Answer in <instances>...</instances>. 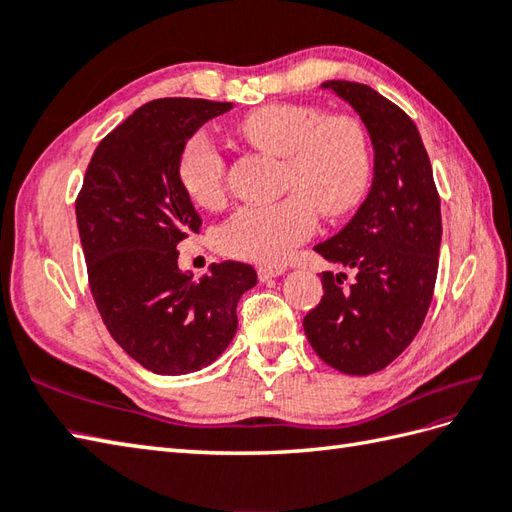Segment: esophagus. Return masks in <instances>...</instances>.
Masks as SVG:
<instances>
[{
  "mask_svg": "<svg viewBox=\"0 0 512 512\" xmlns=\"http://www.w3.org/2000/svg\"><path fill=\"white\" fill-rule=\"evenodd\" d=\"M286 273V266H257V277L266 281V279H273V277H279Z\"/></svg>",
  "mask_w": 512,
  "mask_h": 512,
  "instance_id": "34e87169",
  "label": "esophagus"
}]
</instances>
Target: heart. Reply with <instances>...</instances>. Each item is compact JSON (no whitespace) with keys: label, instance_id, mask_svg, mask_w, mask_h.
<instances>
[{"label":"heart","instance_id":"1","mask_svg":"<svg viewBox=\"0 0 512 512\" xmlns=\"http://www.w3.org/2000/svg\"><path fill=\"white\" fill-rule=\"evenodd\" d=\"M248 145L279 156V191L270 204L242 206L217 231L222 253L257 264L284 262L308 239L317 213L336 217L361 200L372 171L365 127L354 116L325 114L301 103L257 107L237 123ZM184 193L204 209H215L226 195V156L215 140L198 132L178 158Z\"/></svg>","mask_w":512,"mask_h":512}]
</instances>
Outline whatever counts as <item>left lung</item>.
<instances>
[{"mask_svg": "<svg viewBox=\"0 0 512 512\" xmlns=\"http://www.w3.org/2000/svg\"><path fill=\"white\" fill-rule=\"evenodd\" d=\"M350 103L374 145V180L343 231L314 250L341 273L303 317L312 350L350 376L385 369L422 328L438 277L440 195L416 123L363 83L325 81Z\"/></svg>", "mask_w": 512, "mask_h": 512, "instance_id": "obj_1", "label": "left lung"}]
</instances>
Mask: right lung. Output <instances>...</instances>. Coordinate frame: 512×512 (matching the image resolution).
I'll return each instance as SVG.
<instances>
[{"instance_id": "obj_1", "label": "right lung", "mask_w": 512, "mask_h": 512, "mask_svg": "<svg viewBox=\"0 0 512 512\" xmlns=\"http://www.w3.org/2000/svg\"><path fill=\"white\" fill-rule=\"evenodd\" d=\"M233 103L158 99L107 134L76 195V224L96 308L112 339L162 376L211 365L237 330V303L257 284L253 266L213 264L193 281L178 244L202 217L178 180L184 143Z\"/></svg>"}]
</instances>
